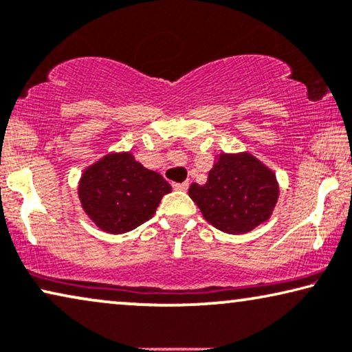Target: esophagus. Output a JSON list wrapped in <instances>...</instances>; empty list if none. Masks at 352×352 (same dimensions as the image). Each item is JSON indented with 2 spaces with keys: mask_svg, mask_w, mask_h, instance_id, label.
Wrapping results in <instances>:
<instances>
[{
  "mask_svg": "<svg viewBox=\"0 0 352 352\" xmlns=\"http://www.w3.org/2000/svg\"><path fill=\"white\" fill-rule=\"evenodd\" d=\"M172 186H174V190L177 191H186L188 190V182H183V183H172Z\"/></svg>",
  "mask_w": 352,
  "mask_h": 352,
  "instance_id": "34e87169",
  "label": "esophagus"
}]
</instances>
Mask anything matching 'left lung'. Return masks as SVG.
I'll use <instances>...</instances> for the list:
<instances>
[{
	"instance_id": "obj_1",
	"label": "left lung",
	"mask_w": 352,
	"mask_h": 352,
	"mask_svg": "<svg viewBox=\"0 0 352 352\" xmlns=\"http://www.w3.org/2000/svg\"><path fill=\"white\" fill-rule=\"evenodd\" d=\"M188 195L217 230L244 234L270 220L279 197L276 174L250 153H220L206 185Z\"/></svg>"
}]
</instances>
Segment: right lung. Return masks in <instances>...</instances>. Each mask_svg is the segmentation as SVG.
Returning a JSON list of instances; mask_svg holds the SVG:
<instances>
[{"label": "right lung", "instance_id": "1", "mask_svg": "<svg viewBox=\"0 0 352 352\" xmlns=\"http://www.w3.org/2000/svg\"><path fill=\"white\" fill-rule=\"evenodd\" d=\"M170 191L164 177L143 167L131 151L108 153L86 167L78 183L82 210L110 234L132 231L150 220Z\"/></svg>", "mask_w": 352, "mask_h": 352}]
</instances>
